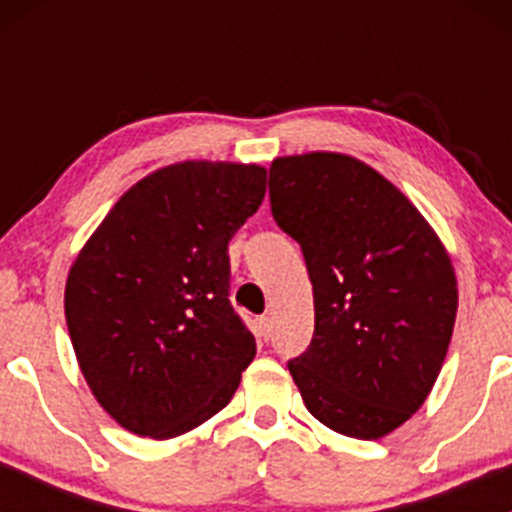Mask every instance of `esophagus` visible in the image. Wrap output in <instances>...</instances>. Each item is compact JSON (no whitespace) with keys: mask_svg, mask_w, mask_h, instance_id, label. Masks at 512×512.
<instances>
[{"mask_svg":"<svg viewBox=\"0 0 512 512\" xmlns=\"http://www.w3.org/2000/svg\"><path fill=\"white\" fill-rule=\"evenodd\" d=\"M257 334H260V339H265V342L272 337V319L270 317L257 319Z\"/></svg>","mask_w":512,"mask_h":512,"instance_id":"34e87169","label":"esophagus"}]
</instances>
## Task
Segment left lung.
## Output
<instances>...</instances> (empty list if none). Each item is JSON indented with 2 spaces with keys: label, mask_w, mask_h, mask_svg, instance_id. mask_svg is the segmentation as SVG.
I'll use <instances>...</instances> for the list:
<instances>
[{
  "label": "left lung",
  "mask_w": 512,
  "mask_h": 512,
  "mask_svg": "<svg viewBox=\"0 0 512 512\" xmlns=\"http://www.w3.org/2000/svg\"><path fill=\"white\" fill-rule=\"evenodd\" d=\"M270 205L312 280L314 337L287 361L304 406L344 436H386L426 401L451 344L441 240L384 175L339 153L277 158Z\"/></svg>",
  "instance_id": "obj_1"
}]
</instances>
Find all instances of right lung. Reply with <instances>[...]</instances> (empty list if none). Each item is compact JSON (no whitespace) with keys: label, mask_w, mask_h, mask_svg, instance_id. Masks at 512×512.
Instances as JSON below:
<instances>
[{"label":"right lung","mask_w":512,"mask_h":512,"mask_svg":"<svg viewBox=\"0 0 512 512\" xmlns=\"http://www.w3.org/2000/svg\"><path fill=\"white\" fill-rule=\"evenodd\" d=\"M260 165H170L133 185L66 280V324L98 404L173 438L225 409L255 356L230 302L232 235L257 213Z\"/></svg>","instance_id":"obj_1"}]
</instances>
